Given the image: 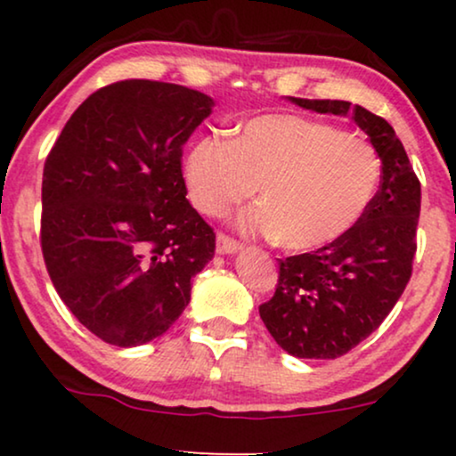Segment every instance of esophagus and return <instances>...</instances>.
Wrapping results in <instances>:
<instances>
[{"label": "esophagus", "mask_w": 456, "mask_h": 456, "mask_svg": "<svg viewBox=\"0 0 456 456\" xmlns=\"http://www.w3.org/2000/svg\"><path fill=\"white\" fill-rule=\"evenodd\" d=\"M236 251H240V242L239 240H234L232 236H228V234H224V232L217 234V253L232 255Z\"/></svg>", "instance_id": "esophagus-1"}]
</instances>
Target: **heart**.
I'll return each mask as SVG.
<instances>
[{"mask_svg":"<svg viewBox=\"0 0 456 456\" xmlns=\"http://www.w3.org/2000/svg\"><path fill=\"white\" fill-rule=\"evenodd\" d=\"M184 178L192 203L208 216L228 214L259 185L261 205L240 226L273 236L286 251H315L365 216L379 189L382 159L371 142L332 124L270 114L242 124L234 141L197 139Z\"/></svg>","mask_w":456,"mask_h":456,"instance_id":"obj_1","label":"heart"}]
</instances>
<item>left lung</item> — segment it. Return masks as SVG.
Segmentation results:
<instances>
[{"instance_id": "8db88e82", "label": "left lung", "mask_w": 456, "mask_h": 456, "mask_svg": "<svg viewBox=\"0 0 456 456\" xmlns=\"http://www.w3.org/2000/svg\"><path fill=\"white\" fill-rule=\"evenodd\" d=\"M317 114L348 116L382 159V180L365 216L317 251L280 259L276 292L259 305L267 332L298 359H336L376 332L413 272L421 184L395 128L348 102L290 97Z\"/></svg>"}]
</instances>
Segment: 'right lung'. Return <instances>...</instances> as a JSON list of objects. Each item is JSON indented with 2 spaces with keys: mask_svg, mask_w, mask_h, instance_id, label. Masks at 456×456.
Wrapping results in <instances>:
<instances>
[{
  "mask_svg": "<svg viewBox=\"0 0 456 456\" xmlns=\"http://www.w3.org/2000/svg\"><path fill=\"white\" fill-rule=\"evenodd\" d=\"M214 99L120 80L85 99L43 167L41 248L72 315L108 345L151 342L191 301L216 251L186 201L183 147Z\"/></svg>",
  "mask_w": 456,
  "mask_h": 456,
  "instance_id": "obj_1",
  "label": "right lung"
}]
</instances>
